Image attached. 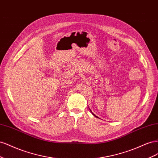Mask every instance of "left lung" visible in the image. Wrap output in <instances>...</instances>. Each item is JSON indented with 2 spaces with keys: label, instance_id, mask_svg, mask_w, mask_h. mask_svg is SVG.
<instances>
[{
  "label": "left lung",
  "instance_id": "8db88e82",
  "mask_svg": "<svg viewBox=\"0 0 158 158\" xmlns=\"http://www.w3.org/2000/svg\"><path fill=\"white\" fill-rule=\"evenodd\" d=\"M89 110H90V111H91V113L93 114V116H95V117H97V118H98V117H97V116H96L95 114H93V112H92V111L91 110V109H89Z\"/></svg>",
  "mask_w": 158,
  "mask_h": 158
}]
</instances>
